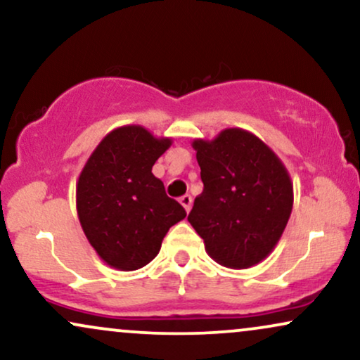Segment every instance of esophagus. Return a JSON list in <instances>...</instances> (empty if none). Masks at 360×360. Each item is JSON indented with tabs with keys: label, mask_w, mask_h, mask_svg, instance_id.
Listing matches in <instances>:
<instances>
[{
	"label": "esophagus",
	"mask_w": 360,
	"mask_h": 360,
	"mask_svg": "<svg viewBox=\"0 0 360 360\" xmlns=\"http://www.w3.org/2000/svg\"><path fill=\"white\" fill-rule=\"evenodd\" d=\"M179 202L183 205L186 213H189V210H191V206H193V198L189 196V194H184V196L179 198Z\"/></svg>",
	"instance_id": "esophagus-1"
}]
</instances>
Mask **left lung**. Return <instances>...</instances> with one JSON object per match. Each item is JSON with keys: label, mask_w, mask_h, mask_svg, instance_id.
<instances>
[{"label": "left lung", "mask_w": 360, "mask_h": 360, "mask_svg": "<svg viewBox=\"0 0 360 360\" xmlns=\"http://www.w3.org/2000/svg\"><path fill=\"white\" fill-rule=\"evenodd\" d=\"M205 189L188 221L219 265L243 270L274 251L293 207L285 164L245 129H224L213 141L194 139Z\"/></svg>", "instance_id": "1"}]
</instances>
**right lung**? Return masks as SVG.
<instances>
[{"label":"right lung","mask_w":360,"mask_h":360,"mask_svg":"<svg viewBox=\"0 0 360 360\" xmlns=\"http://www.w3.org/2000/svg\"><path fill=\"white\" fill-rule=\"evenodd\" d=\"M172 139L122 125L95 147L77 183V214L86 240L107 265L132 271L153 262L184 207L166 194L153 166Z\"/></svg>","instance_id":"1"}]
</instances>
